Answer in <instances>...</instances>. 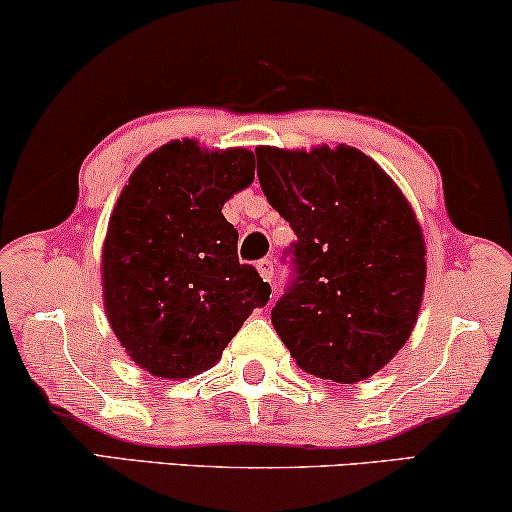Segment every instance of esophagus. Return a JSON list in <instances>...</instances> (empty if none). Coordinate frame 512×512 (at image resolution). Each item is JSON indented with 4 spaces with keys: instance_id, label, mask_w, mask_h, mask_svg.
I'll use <instances>...</instances> for the list:
<instances>
[{
    "instance_id": "34e87169",
    "label": "esophagus",
    "mask_w": 512,
    "mask_h": 512,
    "mask_svg": "<svg viewBox=\"0 0 512 512\" xmlns=\"http://www.w3.org/2000/svg\"><path fill=\"white\" fill-rule=\"evenodd\" d=\"M256 268H258V275L263 277V282H272V275H275V268H272L270 258H263V261H258Z\"/></svg>"
}]
</instances>
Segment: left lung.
<instances>
[{
	"label": "left lung",
	"mask_w": 512,
	"mask_h": 512,
	"mask_svg": "<svg viewBox=\"0 0 512 512\" xmlns=\"http://www.w3.org/2000/svg\"><path fill=\"white\" fill-rule=\"evenodd\" d=\"M265 198L298 235L296 279L272 326L300 368L354 384L394 359L417 324L426 244L396 181L354 146H258Z\"/></svg>",
	"instance_id": "1"
}]
</instances>
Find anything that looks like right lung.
Here are the masks:
<instances>
[{"mask_svg":"<svg viewBox=\"0 0 512 512\" xmlns=\"http://www.w3.org/2000/svg\"><path fill=\"white\" fill-rule=\"evenodd\" d=\"M254 153L172 139L123 186L102 244V300L111 331L139 368L163 380L221 359L270 284L237 261L221 207L254 181Z\"/></svg>","mask_w":512,"mask_h":512,"instance_id":"obj_1","label":"right lung"}]
</instances>
